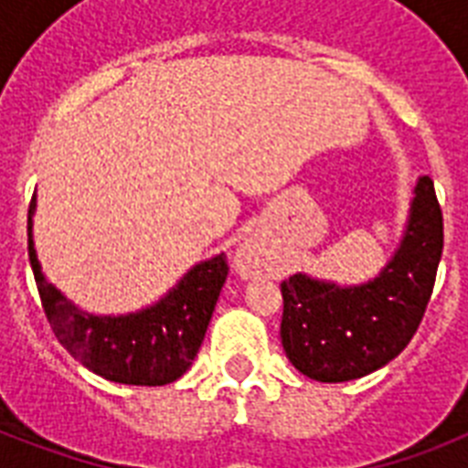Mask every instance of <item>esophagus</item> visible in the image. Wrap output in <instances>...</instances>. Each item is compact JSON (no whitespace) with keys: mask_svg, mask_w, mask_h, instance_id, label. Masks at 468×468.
Returning <instances> with one entry per match:
<instances>
[{"mask_svg":"<svg viewBox=\"0 0 468 468\" xmlns=\"http://www.w3.org/2000/svg\"><path fill=\"white\" fill-rule=\"evenodd\" d=\"M262 264V252H260L257 245L245 242V245L235 252V270H238V274H242V277H255V274H260Z\"/></svg>","mask_w":468,"mask_h":468,"instance_id":"1","label":"esophagus"}]
</instances>
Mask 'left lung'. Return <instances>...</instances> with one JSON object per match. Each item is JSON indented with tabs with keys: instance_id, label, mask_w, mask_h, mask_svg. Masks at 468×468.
I'll list each match as a JSON object with an SVG mask.
<instances>
[{
	"instance_id": "left-lung-1",
	"label": "left lung",
	"mask_w": 468,
	"mask_h": 468,
	"mask_svg": "<svg viewBox=\"0 0 468 468\" xmlns=\"http://www.w3.org/2000/svg\"><path fill=\"white\" fill-rule=\"evenodd\" d=\"M435 184H415L406 230L378 277L356 286L293 274L282 282V345L308 378L340 384L367 377L406 349L420 325L442 257Z\"/></svg>"
}]
</instances>
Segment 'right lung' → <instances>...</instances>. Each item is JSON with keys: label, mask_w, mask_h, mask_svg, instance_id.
<instances>
[{"label": "right lung", "mask_w": 468, "mask_h": 468, "mask_svg": "<svg viewBox=\"0 0 468 468\" xmlns=\"http://www.w3.org/2000/svg\"><path fill=\"white\" fill-rule=\"evenodd\" d=\"M33 211L28 206V260L40 303L60 345L99 377L131 386L172 384L189 369L204 342L218 293L226 284V255L191 267L157 303L128 315H94L65 299L40 271L33 248Z\"/></svg>", "instance_id": "obj_1"}]
</instances>
